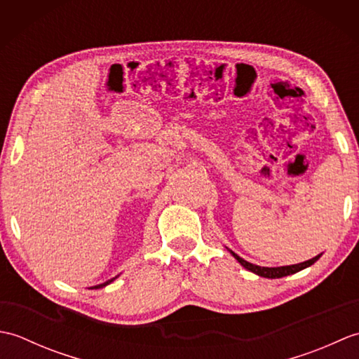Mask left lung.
Returning a JSON list of instances; mask_svg holds the SVG:
<instances>
[{"label": "left lung", "instance_id": "8db88e82", "mask_svg": "<svg viewBox=\"0 0 359 359\" xmlns=\"http://www.w3.org/2000/svg\"><path fill=\"white\" fill-rule=\"evenodd\" d=\"M231 255H233L236 259H238V262H239L242 266H245L247 270L256 273L257 276L270 278V279L284 278V276H288V274H293V273H297V271H301V270H304V269H307V266H310L311 264H315V262L318 261V259H319V256H321V255H319V256H316V257H313V259H310V261L302 262V264L287 265V266H274V269H269V266H259V265H255V264H250V262H247V261H243L242 257H239L238 255L233 253V251H231Z\"/></svg>", "mask_w": 359, "mask_h": 359}]
</instances>
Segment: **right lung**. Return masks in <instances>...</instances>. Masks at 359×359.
<instances>
[{"instance_id":"add662e5","label":"right lung","mask_w":359,"mask_h":359,"mask_svg":"<svg viewBox=\"0 0 359 359\" xmlns=\"http://www.w3.org/2000/svg\"><path fill=\"white\" fill-rule=\"evenodd\" d=\"M109 282H112V279L111 280H108V282H104V284H102V285H95V288H100V287H104V285H108Z\"/></svg>"}]
</instances>
